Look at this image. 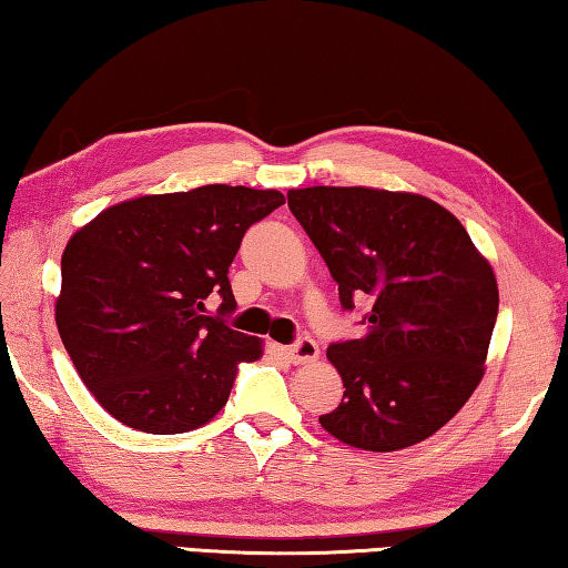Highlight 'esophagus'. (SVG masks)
Instances as JSON below:
<instances>
[{"mask_svg": "<svg viewBox=\"0 0 568 568\" xmlns=\"http://www.w3.org/2000/svg\"><path fill=\"white\" fill-rule=\"evenodd\" d=\"M282 352L292 364H310L320 356V344L310 339V336H302L300 342H294L292 346H284Z\"/></svg>", "mask_w": 568, "mask_h": 568, "instance_id": "obj_1", "label": "esophagus"}]
</instances>
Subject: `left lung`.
<instances>
[{"instance_id": "obj_1", "label": "left lung", "mask_w": 568, "mask_h": 568, "mask_svg": "<svg viewBox=\"0 0 568 568\" xmlns=\"http://www.w3.org/2000/svg\"><path fill=\"white\" fill-rule=\"evenodd\" d=\"M290 209L339 284L372 302L359 339L326 349L344 399L320 424L364 452L429 439L484 376L499 312L491 264L429 196L372 186L290 189Z\"/></svg>"}]
</instances>
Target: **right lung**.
<instances>
[{
	"instance_id": "1",
	"label": "right lung",
	"mask_w": 568,
	"mask_h": 568,
	"mask_svg": "<svg viewBox=\"0 0 568 568\" xmlns=\"http://www.w3.org/2000/svg\"><path fill=\"white\" fill-rule=\"evenodd\" d=\"M276 189L206 184L106 206L62 254L54 320L77 374L104 409L146 434L199 429L224 409L236 364L262 339L206 316L236 310L229 266Z\"/></svg>"
}]
</instances>
